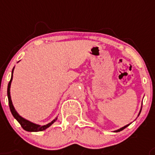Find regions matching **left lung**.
<instances>
[{
	"instance_id": "obj_1",
	"label": "left lung",
	"mask_w": 155,
	"mask_h": 155,
	"mask_svg": "<svg viewBox=\"0 0 155 155\" xmlns=\"http://www.w3.org/2000/svg\"><path fill=\"white\" fill-rule=\"evenodd\" d=\"M141 111H142V108H141V110H140V112H139V114H140V113H141ZM128 125H125V126H124V127L120 128V129H119V130H115V131H114V132H119V131H121V130H124V129H125V128L127 127Z\"/></svg>"
}]
</instances>
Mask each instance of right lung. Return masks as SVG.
<instances>
[{"label":"right lung","instance_id":"obj_1","mask_svg":"<svg viewBox=\"0 0 155 155\" xmlns=\"http://www.w3.org/2000/svg\"><path fill=\"white\" fill-rule=\"evenodd\" d=\"M13 70H14V68H13V71H12V75H11V80L10 81L8 82V88H7V95H8V105H9V108H10V111L12 114H13V117L15 118L16 120H18L19 124L21 125V126L25 130V131H28V132H38V131H43L47 128H49L51 125L53 124L54 121H56L57 120V117L55 119H54L51 122L48 123L47 125H38V124H35V123H33L30 120H26L25 118H23L22 117H21L19 114L18 113V112L15 110L14 108V106H13V103H12V100H11V96H10V86H11V82H12V80H13Z\"/></svg>","mask_w":155,"mask_h":155}]
</instances>
